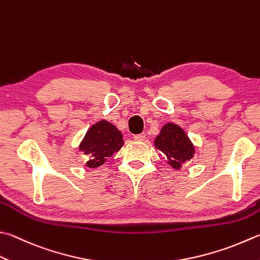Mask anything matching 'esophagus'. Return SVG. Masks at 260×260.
<instances>
[{"label":"esophagus","instance_id":"esophagus-1","mask_svg":"<svg viewBox=\"0 0 260 260\" xmlns=\"http://www.w3.org/2000/svg\"><path fill=\"white\" fill-rule=\"evenodd\" d=\"M134 140L136 141H144L145 140V135H135L134 136Z\"/></svg>","mask_w":260,"mask_h":260}]
</instances>
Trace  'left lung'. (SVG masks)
Listing matches in <instances>:
<instances>
[{
	"instance_id": "obj_1",
	"label": "left lung",
	"mask_w": 260,
	"mask_h": 260,
	"mask_svg": "<svg viewBox=\"0 0 260 260\" xmlns=\"http://www.w3.org/2000/svg\"><path fill=\"white\" fill-rule=\"evenodd\" d=\"M155 147L169 159L172 168L179 170L181 165L192 158L194 148L185 132L179 125L165 124L155 139Z\"/></svg>"
}]
</instances>
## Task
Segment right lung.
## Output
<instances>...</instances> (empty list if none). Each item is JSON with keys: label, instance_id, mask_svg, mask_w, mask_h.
<instances>
[{"label": "right lung", "instance_id": "right-lung-1", "mask_svg": "<svg viewBox=\"0 0 260 260\" xmlns=\"http://www.w3.org/2000/svg\"><path fill=\"white\" fill-rule=\"evenodd\" d=\"M123 146L122 134L110 122L102 120L88 130L79 149L87 157L86 165L99 168Z\"/></svg>", "mask_w": 260, "mask_h": 260}]
</instances>
